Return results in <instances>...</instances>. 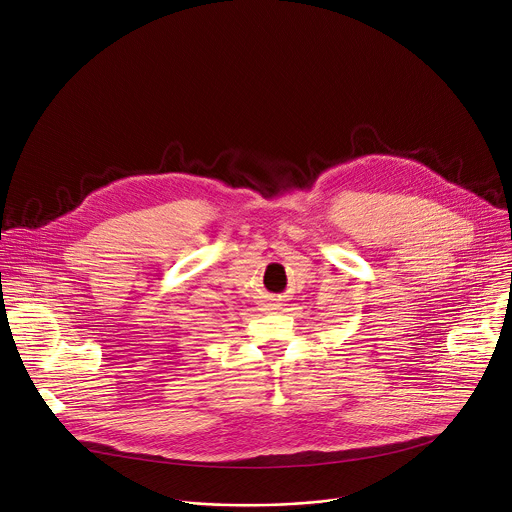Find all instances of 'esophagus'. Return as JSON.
I'll use <instances>...</instances> for the list:
<instances>
[{
    "label": "esophagus",
    "instance_id": "34e87169",
    "mask_svg": "<svg viewBox=\"0 0 512 512\" xmlns=\"http://www.w3.org/2000/svg\"><path fill=\"white\" fill-rule=\"evenodd\" d=\"M279 307H281V301H279V299H268V301L264 303V309H266V311H279Z\"/></svg>",
    "mask_w": 512,
    "mask_h": 512
}]
</instances>
